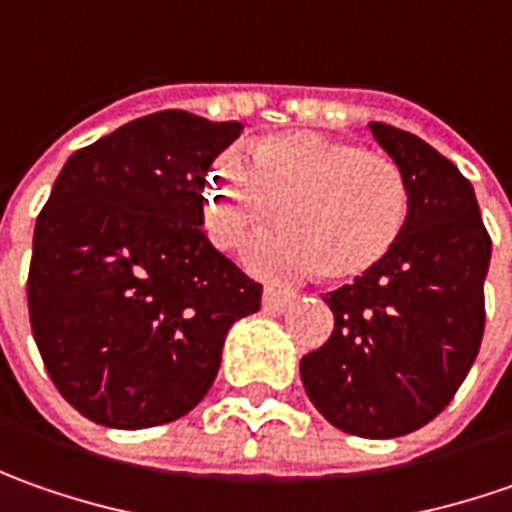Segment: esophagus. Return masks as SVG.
I'll return each mask as SVG.
<instances>
[{"label":"esophagus","mask_w":512,"mask_h":512,"mask_svg":"<svg viewBox=\"0 0 512 512\" xmlns=\"http://www.w3.org/2000/svg\"><path fill=\"white\" fill-rule=\"evenodd\" d=\"M291 300V294H286V291H280V289H274V286H266V291H263V311L266 314H283L286 311V306H289Z\"/></svg>","instance_id":"34e87169"}]
</instances>
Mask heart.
<instances>
[{
	"instance_id": "b5f03b06",
	"label": "heart",
	"mask_w": 512,
	"mask_h": 512,
	"mask_svg": "<svg viewBox=\"0 0 512 512\" xmlns=\"http://www.w3.org/2000/svg\"><path fill=\"white\" fill-rule=\"evenodd\" d=\"M289 221L300 240H260L252 260L274 272H323L351 280L397 249L411 215V186L397 161L357 141L311 130L277 133L226 152L206 186V221L223 246L277 232Z\"/></svg>"
}]
</instances>
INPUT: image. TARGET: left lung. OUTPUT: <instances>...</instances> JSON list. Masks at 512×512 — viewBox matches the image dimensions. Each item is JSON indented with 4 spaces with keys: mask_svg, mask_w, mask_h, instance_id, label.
<instances>
[{
    "mask_svg": "<svg viewBox=\"0 0 512 512\" xmlns=\"http://www.w3.org/2000/svg\"><path fill=\"white\" fill-rule=\"evenodd\" d=\"M371 133L408 178V226L377 269L326 294L334 331L300 377L334 428L394 439L442 414L479 354L490 235L445 155L391 124Z\"/></svg>",
    "mask_w": 512,
    "mask_h": 512,
    "instance_id": "obj_1",
    "label": "left lung"
}]
</instances>
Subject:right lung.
<instances>
[{"instance_id": "add662e5", "label": "right lung", "mask_w": 512, "mask_h": 512, "mask_svg": "<svg viewBox=\"0 0 512 512\" xmlns=\"http://www.w3.org/2000/svg\"><path fill=\"white\" fill-rule=\"evenodd\" d=\"M243 130L184 110L73 152L33 232L27 309L53 385L81 416L138 431L189 414L226 331L263 286L203 235L212 161Z\"/></svg>"}]
</instances>
